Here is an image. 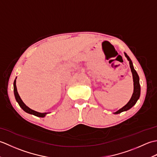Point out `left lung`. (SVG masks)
<instances>
[{
	"label": "left lung",
	"mask_w": 157,
	"mask_h": 157,
	"mask_svg": "<svg viewBox=\"0 0 157 157\" xmlns=\"http://www.w3.org/2000/svg\"><path fill=\"white\" fill-rule=\"evenodd\" d=\"M124 54H125V56H126V58L128 59V60L129 61V67H130V69H131V71L132 73L133 81H134V92H133L132 98L129 100V101L123 107L118 110L117 112L114 113L115 114H119V113H121V112H123V111H128V110L131 109L133 106L135 105L136 102L138 101V100L140 98V85L139 76L138 75L137 72H136V71L134 68L132 60L130 59V58L125 52H124Z\"/></svg>",
	"instance_id": "8db88e82"
}]
</instances>
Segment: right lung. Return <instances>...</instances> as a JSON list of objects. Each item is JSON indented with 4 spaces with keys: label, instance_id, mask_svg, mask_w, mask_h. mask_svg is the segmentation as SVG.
<instances>
[{
    "label": "right lung",
    "instance_id": "obj_1",
    "mask_svg": "<svg viewBox=\"0 0 157 157\" xmlns=\"http://www.w3.org/2000/svg\"><path fill=\"white\" fill-rule=\"evenodd\" d=\"M13 87H14V94H15L16 101L18 102L20 107H21L25 112L29 113V114L34 115L35 116L40 117H44L46 116V114H48V113H39L37 111H35L34 110L29 108L28 106H26L25 105V103L22 101V100L21 99V98H20V96L17 92V87H16V79H15L14 83H13Z\"/></svg>",
    "mask_w": 157,
    "mask_h": 157
}]
</instances>
